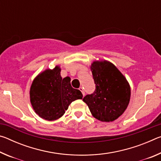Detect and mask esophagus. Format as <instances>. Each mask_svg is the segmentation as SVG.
Masks as SVG:
<instances>
[{
    "mask_svg": "<svg viewBox=\"0 0 161 161\" xmlns=\"http://www.w3.org/2000/svg\"><path fill=\"white\" fill-rule=\"evenodd\" d=\"M80 90L81 92V93H82V94H83V96H84V95H85V92H84V88L83 87H80Z\"/></svg>",
    "mask_w": 161,
    "mask_h": 161,
    "instance_id": "34e87169",
    "label": "esophagus"
}]
</instances>
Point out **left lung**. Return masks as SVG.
I'll return each instance as SVG.
<instances>
[{
    "label": "left lung",
    "mask_w": 161,
    "mask_h": 161,
    "mask_svg": "<svg viewBox=\"0 0 161 161\" xmlns=\"http://www.w3.org/2000/svg\"><path fill=\"white\" fill-rule=\"evenodd\" d=\"M91 70L95 90L83 98L94 117L102 121H113L129 105L130 89L126 79L114 65L107 61H96Z\"/></svg>",
    "instance_id": "left-lung-1"
}]
</instances>
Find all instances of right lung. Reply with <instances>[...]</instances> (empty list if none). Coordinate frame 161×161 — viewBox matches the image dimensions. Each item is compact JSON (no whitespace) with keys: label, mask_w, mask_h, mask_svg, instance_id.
I'll return each mask as SVG.
<instances>
[{"label":"right lung","mask_w":161,"mask_h":161,"mask_svg":"<svg viewBox=\"0 0 161 161\" xmlns=\"http://www.w3.org/2000/svg\"><path fill=\"white\" fill-rule=\"evenodd\" d=\"M60 71L58 66L46 69L33 80L30 91L33 109L48 121L60 118L71 103L83 97L79 89L71 86L69 77L62 78Z\"/></svg>","instance_id":"1"}]
</instances>
